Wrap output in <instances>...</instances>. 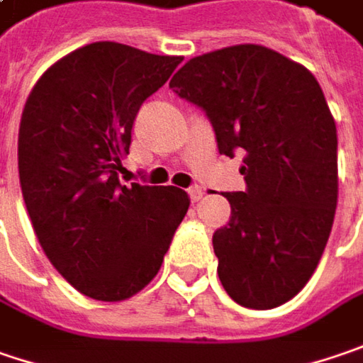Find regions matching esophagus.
<instances>
[{"label": "esophagus", "mask_w": 363, "mask_h": 363, "mask_svg": "<svg viewBox=\"0 0 363 363\" xmlns=\"http://www.w3.org/2000/svg\"><path fill=\"white\" fill-rule=\"evenodd\" d=\"M202 196H204V190H202L200 186H191L190 188L191 202H198V200H202Z\"/></svg>", "instance_id": "34e87169"}]
</instances>
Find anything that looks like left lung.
Masks as SVG:
<instances>
[{
	"mask_svg": "<svg viewBox=\"0 0 363 363\" xmlns=\"http://www.w3.org/2000/svg\"><path fill=\"white\" fill-rule=\"evenodd\" d=\"M210 120L218 153H243L245 191L212 235L218 278L237 304L294 298L329 241L337 208V128L315 75L259 45L194 57L169 82Z\"/></svg>",
	"mask_w": 363,
	"mask_h": 363,
	"instance_id": "1",
	"label": "left lung"
}]
</instances>
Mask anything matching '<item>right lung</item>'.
<instances>
[{
	"label": "right lung",
	"instance_id": "right-lung-1",
	"mask_svg": "<svg viewBox=\"0 0 363 363\" xmlns=\"http://www.w3.org/2000/svg\"><path fill=\"white\" fill-rule=\"evenodd\" d=\"M182 57L94 43L46 69L28 96L18 172L38 243L82 294L130 298L153 280L190 208L173 186H124L143 101Z\"/></svg>",
	"mask_w": 363,
	"mask_h": 363
}]
</instances>
